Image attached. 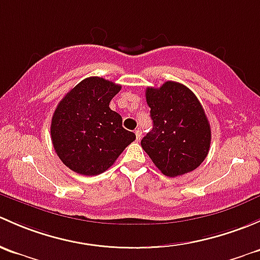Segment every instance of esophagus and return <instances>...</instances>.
I'll return each mask as SVG.
<instances>
[{"label": "esophagus", "instance_id": "34e87169", "mask_svg": "<svg viewBox=\"0 0 260 260\" xmlns=\"http://www.w3.org/2000/svg\"><path fill=\"white\" fill-rule=\"evenodd\" d=\"M135 135H136V140H140L141 139V130L140 129H138V130H135Z\"/></svg>", "mask_w": 260, "mask_h": 260}]
</instances>
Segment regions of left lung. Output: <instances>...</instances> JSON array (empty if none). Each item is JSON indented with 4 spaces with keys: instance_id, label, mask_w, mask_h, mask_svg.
I'll return each instance as SVG.
<instances>
[{
    "instance_id": "obj_1",
    "label": "left lung",
    "mask_w": 260,
    "mask_h": 260,
    "mask_svg": "<svg viewBox=\"0 0 260 260\" xmlns=\"http://www.w3.org/2000/svg\"><path fill=\"white\" fill-rule=\"evenodd\" d=\"M152 130L141 140L155 167L175 178L195 170L210 148V124L191 90L175 81L145 92Z\"/></svg>"
}]
</instances>
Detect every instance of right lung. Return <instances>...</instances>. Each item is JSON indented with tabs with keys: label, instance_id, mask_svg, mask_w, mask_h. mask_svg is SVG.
I'll use <instances>...</instances> for the list:
<instances>
[{
	"label": "right lung",
	"instance_id": "obj_1",
	"mask_svg": "<svg viewBox=\"0 0 260 260\" xmlns=\"http://www.w3.org/2000/svg\"><path fill=\"white\" fill-rule=\"evenodd\" d=\"M121 86L92 76L82 80L58 103L51 121V140L61 161L72 171L92 176L108 170L135 140L109 106Z\"/></svg>",
	"mask_w": 260,
	"mask_h": 260
}]
</instances>
